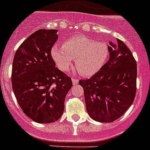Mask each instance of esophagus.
<instances>
[{"mask_svg":"<svg viewBox=\"0 0 150 150\" xmlns=\"http://www.w3.org/2000/svg\"><path fill=\"white\" fill-rule=\"evenodd\" d=\"M71 81H72L73 85H77L78 83H79V80H78L77 79H75V78H72V79H71Z\"/></svg>","mask_w":150,"mask_h":150,"instance_id":"34e87169","label":"esophagus"}]
</instances>
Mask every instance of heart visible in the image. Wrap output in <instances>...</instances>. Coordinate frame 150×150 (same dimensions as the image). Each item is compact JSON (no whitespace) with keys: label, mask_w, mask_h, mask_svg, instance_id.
Segmentation results:
<instances>
[{"label":"heart","mask_w":150,"mask_h":150,"mask_svg":"<svg viewBox=\"0 0 150 150\" xmlns=\"http://www.w3.org/2000/svg\"><path fill=\"white\" fill-rule=\"evenodd\" d=\"M52 56L61 70L68 71L75 59V67L83 76H91L104 66L109 56L108 44L85 36H73L65 40L62 47L54 46Z\"/></svg>","instance_id":"b5f03b06"}]
</instances>
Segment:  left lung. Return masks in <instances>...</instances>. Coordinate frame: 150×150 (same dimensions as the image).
I'll return each mask as SVG.
<instances>
[{
  "label": "left lung",
  "mask_w": 150,
  "mask_h": 150,
  "mask_svg": "<svg viewBox=\"0 0 150 150\" xmlns=\"http://www.w3.org/2000/svg\"><path fill=\"white\" fill-rule=\"evenodd\" d=\"M109 60L90 79L80 80L85 105L93 120L110 123L131 106L137 91V62L121 40L110 42Z\"/></svg>",
  "instance_id": "left-lung-1"
}]
</instances>
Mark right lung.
<instances>
[{
  "instance_id": "right-lung-1",
  "label": "right lung",
  "mask_w": 150,
  "mask_h": 150,
  "mask_svg": "<svg viewBox=\"0 0 150 150\" xmlns=\"http://www.w3.org/2000/svg\"><path fill=\"white\" fill-rule=\"evenodd\" d=\"M57 32L41 29L30 35L16 51L12 65L17 102L27 117L40 124L61 117L65 96L72 86L71 78L56 67L51 56Z\"/></svg>"
}]
</instances>
